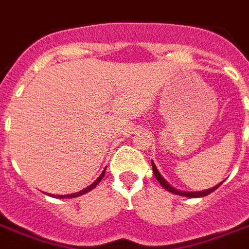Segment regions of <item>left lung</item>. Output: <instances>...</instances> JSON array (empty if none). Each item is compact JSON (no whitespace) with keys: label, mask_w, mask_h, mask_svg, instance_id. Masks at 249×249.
<instances>
[{"label":"left lung","mask_w":249,"mask_h":249,"mask_svg":"<svg viewBox=\"0 0 249 249\" xmlns=\"http://www.w3.org/2000/svg\"><path fill=\"white\" fill-rule=\"evenodd\" d=\"M152 164V172H154V174H155V177L156 179L160 182V185L163 186L164 189L166 190V191H169V193L172 194H176V195H181V196H187V197H203V196H207V195H209L211 193H213L214 190H217L218 187L221 186V183L222 182H220L218 185L214 186V187H211V189L208 190H203V191H193V193H190V191H182V190H177V189H174L173 186L170 185L169 182L165 181V178L160 174V172L158 170V168H156V165L154 164V161H151Z\"/></svg>","instance_id":"1"}]
</instances>
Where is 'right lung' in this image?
Returning <instances> with one entry per match:
<instances>
[{"label": "right lung", "mask_w": 249, "mask_h": 249, "mask_svg": "<svg viewBox=\"0 0 249 249\" xmlns=\"http://www.w3.org/2000/svg\"><path fill=\"white\" fill-rule=\"evenodd\" d=\"M105 173H106V169L103 170V172H102L101 176H99V177H98L97 179H95V181H94L93 183H91V185H89V186H88V187H85V189H84V190L79 191V193L70 194V195H58V196H55V197H58V199H62V197H77V196H81V195H84V194L91 191V190H93L94 187H95V186H97L98 183H99V182L102 181V178L105 177ZM52 196H54V195H52Z\"/></svg>", "instance_id": "1"}]
</instances>
